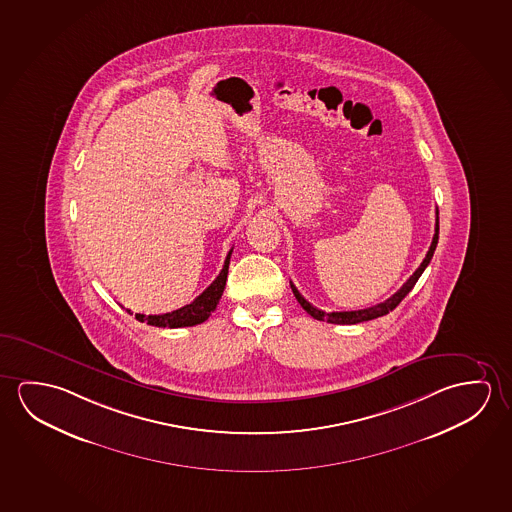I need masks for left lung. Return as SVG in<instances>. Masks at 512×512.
I'll return each instance as SVG.
<instances>
[{"mask_svg":"<svg viewBox=\"0 0 512 512\" xmlns=\"http://www.w3.org/2000/svg\"><path fill=\"white\" fill-rule=\"evenodd\" d=\"M438 238L439 211H436V228H434V238H432V244H430L429 252H427L425 260L422 261V265L414 270L413 276L409 277L406 283L402 284V288H400L397 293H393L390 299H386V301L381 302V304H375L372 308L356 309V311H333V313H325L322 309L315 308L313 304H309V302L302 297L301 293H299V290L293 286V283H290L293 295H295V299H297L299 304H301L302 309H304V311H308V315H311L315 320H322V322H329V324H359V322H368V320H374V318L382 317V315H388L390 311L397 308L398 304L402 302V299L406 297L407 293L413 290L414 284H416V281L420 279V276L423 274V270L427 268L430 260H432V256H434L436 245H438Z\"/></svg>","mask_w":512,"mask_h":512,"instance_id":"8db88e82","label":"left lung"}]
</instances>
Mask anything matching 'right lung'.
Here are the masks:
<instances>
[{
    "mask_svg": "<svg viewBox=\"0 0 512 512\" xmlns=\"http://www.w3.org/2000/svg\"><path fill=\"white\" fill-rule=\"evenodd\" d=\"M231 252H228L224 267L220 270L219 276L213 283L204 290L194 302H190L183 308L171 311V313H163V315H140L137 313L135 318L138 322H146L147 325H155V327H171V329H178V327H192V325L203 324L204 320H208L211 313L217 308L222 292L226 288V281H228V268L229 260H231ZM130 313V309H126Z\"/></svg>",
    "mask_w": 512,
    "mask_h": 512,
    "instance_id": "add662e5",
    "label": "right lung"
}]
</instances>
